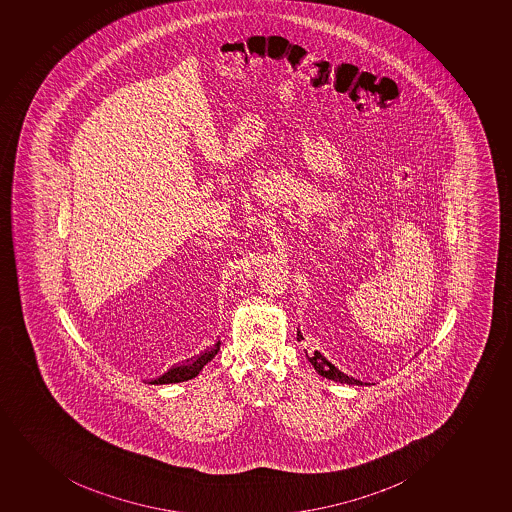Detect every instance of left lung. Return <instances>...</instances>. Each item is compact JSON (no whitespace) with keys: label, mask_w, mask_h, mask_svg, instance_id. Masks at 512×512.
<instances>
[{"label":"left lung","mask_w":512,"mask_h":512,"mask_svg":"<svg viewBox=\"0 0 512 512\" xmlns=\"http://www.w3.org/2000/svg\"><path fill=\"white\" fill-rule=\"evenodd\" d=\"M302 339L303 335L298 332V340ZM307 357L310 364L315 367V371H317L320 376L327 377L330 381L340 382V384L364 386V382L359 381V379H354V377L347 376L344 372L339 371V369H337V367H335L327 357L323 356L322 352L315 350L313 354H307Z\"/></svg>","instance_id":"1"}]
</instances>
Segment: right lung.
<instances>
[{"label": "right lung", "mask_w": 512, "mask_h": 512, "mask_svg": "<svg viewBox=\"0 0 512 512\" xmlns=\"http://www.w3.org/2000/svg\"><path fill=\"white\" fill-rule=\"evenodd\" d=\"M221 349V342L217 340L214 347L204 350L199 357H195L194 361L185 362L182 366H175L170 371L165 372L163 376L158 377L151 384H173V382L189 381L194 379L207 362L212 361L216 357L217 352Z\"/></svg>", "instance_id": "add662e5"}]
</instances>
